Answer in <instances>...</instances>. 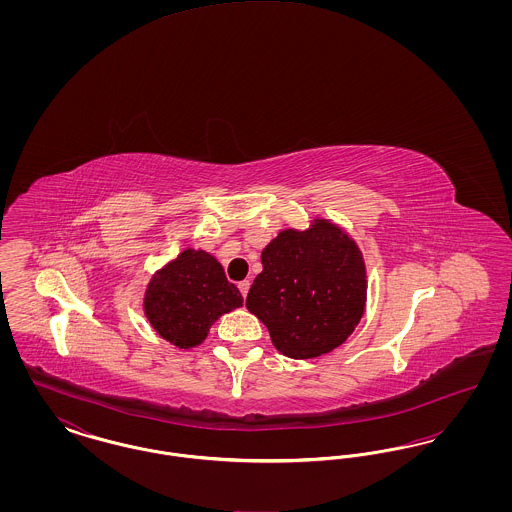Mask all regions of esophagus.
<instances>
[{
  "instance_id": "34e87169",
  "label": "esophagus",
  "mask_w": 512,
  "mask_h": 512,
  "mask_svg": "<svg viewBox=\"0 0 512 512\" xmlns=\"http://www.w3.org/2000/svg\"><path fill=\"white\" fill-rule=\"evenodd\" d=\"M249 286H251V282L249 280H244V282H240L238 284V288H240V292H242V295H247V292H249Z\"/></svg>"
}]
</instances>
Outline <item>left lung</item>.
<instances>
[{"instance_id":"obj_1","label":"left lung","mask_w":512,"mask_h":512,"mask_svg":"<svg viewBox=\"0 0 512 512\" xmlns=\"http://www.w3.org/2000/svg\"><path fill=\"white\" fill-rule=\"evenodd\" d=\"M261 263L245 307L267 326L282 355L330 353L365 315V259L338 224L315 219L305 230H282L263 249Z\"/></svg>"}]
</instances>
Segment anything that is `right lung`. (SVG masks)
<instances>
[{
    "label": "right lung",
    "mask_w": 512,
    "mask_h": 512,
    "mask_svg": "<svg viewBox=\"0 0 512 512\" xmlns=\"http://www.w3.org/2000/svg\"><path fill=\"white\" fill-rule=\"evenodd\" d=\"M242 305V293L226 280L219 261L192 247L159 268L144 295V315L151 328L178 349L199 345L215 320Z\"/></svg>",
    "instance_id": "1"
}]
</instances>
